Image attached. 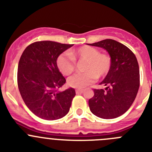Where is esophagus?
<instances>
[{"label": "esophagus", "mask_w": 152, "mask_h": 152, "mask_svg": "<svg viewBox=\"0 0 152 152\" xmlns=\"http://www.w3.org/2000/svg\"><path fill=\"white\" fill-rule=\"evenodd\" d=\"M75 92H76V94H81V93L84 92V90L77 89L76 91H75Z\"/></svg>", "instance_id": "34e87169"}]
</instances>
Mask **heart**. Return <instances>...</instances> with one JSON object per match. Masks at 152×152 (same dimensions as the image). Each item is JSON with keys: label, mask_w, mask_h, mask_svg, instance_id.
<instances>
[{"label": "heart", "mask_w": 152, "mask_h": 152, "mask_svg": "<svg viewBox=\"0 0 152 152\" xmlns=\"http://www.w3.org/2000/svg\"><path fill=\"white\" fill-rule=\"evenodd\" d=\"M85 61L84 73L73 75L68 79V84L73 88L82 89L94 82L96 77L100 78L108 74L111 67V58L105 53L92 46L84 45L69 54H61L57 58V66L64 75H69L75 68V60Z\"/></svg>", "instance_id": "obj_1"}]
</instances>
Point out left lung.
<instances>
[{"label": "left lung", "instance_id": "1", "mask_svg": "<svg viewBox=\"0 0 152 152\" xmlns=\"http://www.w3.org/2000/svg\"><path fill=\"white\" fill-rule=\"evenodd\" d=\"M89 45L104 49L111 58L110 69L100 84L105 86V90H94V95L88 101L90 110L102 119L119 117L130 108L139 91L140 75L136 57L128 47L110 39Z\"/></svg>", "mask_w": 152, "mask_h": 152}]
</instances>
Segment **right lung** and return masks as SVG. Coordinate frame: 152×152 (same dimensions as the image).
I'll list each match as a JSON object with an SVG mask.
<instances>
[{"instance_id": "add662e5", "label": "right lung", "mask_w": 152, "mask_h": 152, "mask_svg": "<svg viewBox=\"0 0 152 152\" xmlns=\"http://www.w3.org/2000/svg\"><path fill=\"white\" fill-rule=\"evenodd\" d=\"M72 46L73 44L36 42L26 47L19 61V91L29 110L41 119L56 120L69 112L75 91L70 88L58 91L66 80L56 61Z\"/></svg>"}]
</instances>
